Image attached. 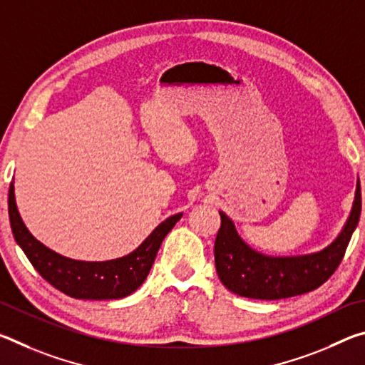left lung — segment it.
Masks as SVG:
<instances>
[{"instance_id":"obj_1","label":"left lung","mask_w":365,"mask_h":365,"mask_svg":"<svg viewBox=\"0 0 365 365\" xmlns=\"http://www.w3.org/2000/svg\"><path fill=\"white\" fill-rule=\"evenodd\" d=\"M214 245L215 270L232 293L252 299H283L304 294L330 279L341 262L361 215V183L357 180L353 209L341 233L322 251L302 256H265L250 248L227 214Z\"/></svg>"}]
</instances>
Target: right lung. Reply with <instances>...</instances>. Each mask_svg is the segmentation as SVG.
<instances>
[{"label": "right lung", "instance_id": "add662e5", "mask_svg": "<svg viewBox=\"0 0 365 365\" xmlns=\"http://www.w3.org/2000/svg\"><path fill=\"white\" fill-rule=\"evenodd\" d=\"M8 209L12 235L36 272L59 292L76 299H120L132 294L146 280L165 235L182 217V214H175L165 219L130 255L88 262L58 255L29 232L17 211L14 183L9 185Z\"/></svg>", "mask_w": 365, "mask_h": 365}]
</instances>
